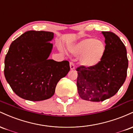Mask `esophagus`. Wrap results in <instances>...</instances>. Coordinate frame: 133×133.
<instances>
[{
  "instance_id": "1",
  "label": "esophagus",
  "mask_w": 133,
  "mask_h": 133,
  "mask_svg": "<svg viewBox=\"0 0 133 133\" xmlns=\"http://www.w3.org/2000/svg\"><path fill=\"white\" fill-rule=\"evenodd\" d=\"M70 68H71V70L74 69V68H75V66H74V64L72 62H70Z\"/></svg>"
}]
</instances>
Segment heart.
Here are the masks:
<instances>
[{"instance_id":"obj_1","label":"heart","mask_w":133,"mask_h":133,"mask_svg":"<svg viewBox=\"0 0 133 133\" xmlns=\"http://www.w3.org/2000/svg\"><path fill=\"white\" fill-rule=\"evenodd\" d=\"M106 44L103 41L87 38L81 41L72 48V52L80 56V63L87 68L98 64L106 52Z\"/></svg>"}]
</instances>
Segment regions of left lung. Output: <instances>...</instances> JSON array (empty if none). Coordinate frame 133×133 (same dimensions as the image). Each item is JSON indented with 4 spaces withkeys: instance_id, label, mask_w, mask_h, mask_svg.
Masks as SVG:
<instances>
[{
    "instance_id": "8db88e82",
    "label": "left lung",
    "mask_w": 133,
    "mask_h": 133,
    "mask_svg": "<svg viewBox=\"0 0 133 133\" xmlns=\"http://www.w3.org/2000/svg\"><path fill=\"white\" fill-rule=\"evenodd\" d=\"M102 33L106 46L103 59L94 67L76 68L79 95L89 101H103L115 95L127 76L128 59L124 44L112 32Z\"/></svg>"
}]
</instances>
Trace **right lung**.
<instances>
[{
  "label": "right lung",
  "instance_id": "1",
  "mask_svg": "<svg viewBox=\"0 0 133 133\" xmlns=\"http://www.w3.org/2000/svg\"><path fill=\"white\" fill-rule=\"evenodd\" d=\"M53 37L51 32L29 30L10 44L5 58L4 75L21 98L32 101L49 99L59 81L69 71L68 61L48 59Z\"/></svg>",
  "mask_w": 133,
  "mask_h": 133
}]
</instances>
